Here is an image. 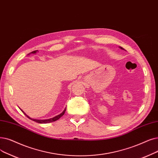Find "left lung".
<instances>
[{
  "label": "left lung",
  "instance_id": "8db88e82",
  "mask_svg": "<svg viewBox=\"0 0 158 158\" xmlns=\"http://www.w3.org/2000/svg\"><path fill=\"white\" fill-rule=\"evenodd\" d=\"M120 48H121V49H123V50H124V49H123V48H122V47H120Z\"/></svg>",
  "mask_w": 158,
  "mask_h": 158
}]
</instances>
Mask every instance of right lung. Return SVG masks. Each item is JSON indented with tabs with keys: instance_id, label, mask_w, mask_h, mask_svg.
Wrapping results in <instances>:
<instances>
[{
	"instance_id": "add662e5",
	"label": "right lung",
	"mask_w": 158,
	"mask_h": 158,
	"mask_svg": "<svg viewBox=\"0 0 158 158\" xmlns=\"http://www.w3.org/2000/svg\"><path fill=\"white\" fill-rule=\"evenodd\" d=\"M37 52H38V50H35V51H33V52H31V53H36ZM30 53H29L28 55H30ZM66 108H65V109L64 110V111H63L62 113H61V114H60L59 115L55 116L54 118H50V119H32V118H30L28 115H27L24 113V112L21 109H20V110H21V111L26 115V117H28L29 119H30L31 120H32V121H35V122H36V123H52V122L56 121L58 120L60 117H62V116L64 114V113H65V112H66Z\"/></svg>"
}]
</instances>
